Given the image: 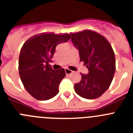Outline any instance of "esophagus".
Instances as JSON below:
<instances>
[{
  "label": "esophagus",
  "mask_w": 133,
  "mask_h": 133,
  "mask_svg": "<svg viewBox=\"0 0 133 133\" xmlns=\"http://www.w3.org/2000/svg\"><path fill=\"white\" fill-rule=\"evenodd\" d=\"M65 72L66 75H70L72 72V70H70L69 69H65Z\"/></svg>",
  "instance_id": "34e87169"
}]
</instances>
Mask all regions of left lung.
Here are the masks:
<instances>
[{
	"label": "left lung",
	"mask_w": 133,
	"mask_h": 133,
	"mask_svg": "<svg viewBox=\"0 0 133 133\" xmlns=\"http://www.w3.org/2000/svg\"><path fill=\"white\" fill-rule=\"evenodd\" d=\"M71 41L79 50L80 61L89 70L81 73V80L75 84L76 93L87 99L100 97L109 88L116 69L115 52L106 38L91 30L70 33Z\"/></svg>",
	"instance_id": "8db88e82"
}]
</instances>
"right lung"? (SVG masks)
<instances>
[{"label": "right lung", "instance_id": "1", "mask_svg": "<svg viewBox=\"0 0 133 133\" xmlns=\"http://www.w3.org/2000/svg\"><path fill=\"white\" fill-rule=\"evenodd\" d=\"M70 38L69 34L43 32L27 40L21 48L18 72L26 91L38 101H46L59 92L66 76L64 69L53 70L49 64L56 46Z\"/></svg>", "mask_w": 133, "mask_h": 133}]
</instances>
